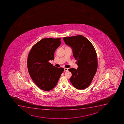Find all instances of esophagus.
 Segmentation results:
<instances>
[{
  "instance_id": "obj_1",
  "label": "esophagus",
  "mask_w": 124,
  "mask_h": 124,
  "mask_svg": "<svg viewBox=\"0 0 124 124\" xmlns=\"http://www.w3.org/2000/svg\"><path fill=\"white\" fill-rule=\"evenodd\" d=\"M68 68H64V71H68Z\"/></svg>"
}]
</instances>
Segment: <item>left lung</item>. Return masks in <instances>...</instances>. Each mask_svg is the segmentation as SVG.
<instances>
[{"instance_id": "obj_1", "label": "left lung", "mask_w": 124, "mask_h": 124, "mask_svg": "<svg viewBox=\"0 0 124 124\" xmlns=\"http://www.w3.org/2000/svg\"><path fill=\"white\" fill-rule=\"evenodd\" d=\"M65 44L72 50L73 56L77 61V69L71 68L70 79L74 87L85 89L91 84L97 69V55L94 47L87 38L82 35L64 37Z\"/></svg>"}]
</instances>
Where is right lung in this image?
Returning a JSON list of instances; mask_svg holds the SVG:
<instances>
[{"label":"right lung","instance_id":"obj_1","mask_svg":"<svg viewBox=\"0 0 124 124\" xmlns=\"http://www.w3.org/2000/svg\"><path fill=\"white\" fill-rule=\"evenodd\" d=\"M61 43V38L41 39L32 47L27 59V68L33 81L39 88L49 91L56 86L64 71L48 62L54 59V53Z\"/></svg>","mask_w":124,"mask_h":124}]
</instances>
